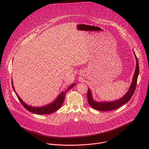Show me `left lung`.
<instances>
[{
    "mask_svg": "<svg viewBox=\"0 0 149 149\" xmlns=\"http://www.w3.org/2000/svg\"><path fill=\"white\" fill-rule=\"evenodd\" d=\"M135 57V59L136 61V68L135 73L133 77L132 81L131 84V86L130 87V89L127 92V93L124 95L121 98L111 102H97L93 98L92 92L91 90L88 88V94H87V97H88V101L89 104V105L94 109L99 110V111H110L113 110L117 109L123 105L125 104L127 102H129V100L131 99L132 96L134 95V93L136 89V86L137 84V79L138 77L139 72V63L138 58L134 52L133 51Z\"/></svg>",
    "mask_w": 149,
    "mask_h": 149,
    "instance_id": "obj_1",
    "label": "left lung"
}]
</instances>
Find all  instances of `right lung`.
Instances as JSON below:
<instances>
[{
    "label": "right lung",
    "mask_w": 149,
    "mask_h": 149,
    "mask_svg": "<svg viewBox=\"0 0 149 149\" xmlns=\"http://www.w3.org/2000/svg\"><path fill=\"white\" fill-rule=\"evenodd\" d=\"M11 82H12L13 89L14 91L15 92V88L13 86V80ZM75 85V84H71L69 87H68V88L65 91L61 92L60 93V95H58V96L57 97V98L53 102L49 103V104H47V105H45L43 106H41V107H32V106H29L23 102V100L19 97V96L18 95V94L16 92H15L16 93L15 95H17L18 100H19L21 103L22 104V106L29 111L32 112L35 114H40V115L49 114H51V113H54V111H57L61 107V106L64 102V99H65V94L70 89L72 88Z\"/></svg>",
    "instance_id": "right-lung-1"
}]
</instances>
